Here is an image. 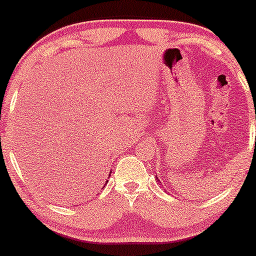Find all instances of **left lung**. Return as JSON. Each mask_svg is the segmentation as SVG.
Returning <instances> with one entry per match:
<instances>
[{
  "mask_svg": "<svg viewBox=\"0 0 256 256\" xmlns=\"http://www.w3.org/2000/svg\"><path fill=\"white\" fill-rule=\"evenodd\" d=\"M157 182H158V180H157Z\"/></svg>",
  "mask_w": 256,
  "mask_h": 256,
  "instance_id": "left-lung-1",
  "label": "left lung"
}]
</instances>
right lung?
Wrapping results in <instances>:
<instances>
[{
    "label": "right lung",
    "instance_id": "1",
    "mask_svg": "<svg viewBox=\"0 0 256 256\" xmlns=\"http://www.w3.org/2000/svg\"><path fill=\"white\" fill-rule=\"evenodd\" d=\"M109 176H110V174H109Z\"/></svg>",
    "mask_w": 256,
    "mask_h": 256
}]
</instances>
